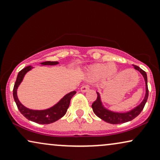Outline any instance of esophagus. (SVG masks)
Masks as SVG:
<instances>
[{"label":"esophagus","mask_w":160,"mask_h":160,"mask_svg":"<svg viewBox=\"0 0 160 160\" xmlns=\"http://www.w3.org/2000/svg\"><path fill=\"white\" fill-rule=\"evenodd\" d=\"M90 86L88 85V84H85V85H83L81 88V91L82 92H87L88 90H89Z\"/></svg>","instance_id":"obj_1"}]
</instances>
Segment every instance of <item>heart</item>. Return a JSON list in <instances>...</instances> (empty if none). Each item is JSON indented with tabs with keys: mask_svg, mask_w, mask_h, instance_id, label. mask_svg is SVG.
Segmentation results:
<instances>
[{
	"mask_svg": "<svg viewBox=\"0 0 160 160\" xmlns=\"http://www.w3.org/2000/svg\"><path fill=\"white\" fill-rule=\"evenodd\" d=\"M117 72V68L114 64H96L88 69V74L93 78H100L102 77H111Z\"/></svg>",
	"mask_w": 160,
	"mask_h": 160,
	"instance_id": "b5f03b06",
	"label": "heart"
}]
</instances>
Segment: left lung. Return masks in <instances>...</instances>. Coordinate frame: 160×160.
<instances>
[{
	"label": "left lung",
	"instance_id": "8db88e82",
	"mask_svg": "<svg viewBox=\"0 0 160 160\" xmlns=\"http://www.w3.org/2000/svg\"><path fill=\"white\" fill-rule=\"evenodd\" d=\"M134 66V68L136 70L141 72L142 75L144 78L145 81V86H146V93H145V96L142 102L139 104V106H137V108H134L133 110H132L131 111L128 112V113H114V112H111L110 110H108L102 107L101 100H100V96L98 92L97 93V98L96 99V101L93 102L92 104V108L93 110L94 113L96 114L98 117H99L100 119L104 120V122H108V123L113 124H122L125 123V122L131 121L134 118L139 115L141 113L142 110H143L144 107H145V103H146L148 98V78H147V74L143 70H142L141 68H139L138 66Z\"/></svg>",
	"mask_w": 160,
	"mask_h": 160
}]
</instances>
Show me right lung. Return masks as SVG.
Here are the masks:
<instances>
[{"label": "right lung", "instance_id": "obj_1", "mask_svg": "<svg viewBox=\"0 0 160 160\" xmlns=\"http://www.w3.org/2000/svg\"><path fill=\"white\" fill-rule=\"evenodd\" d=\"M58 64L57 62H44L41 63V64L44 65H55ZM32 68V67L28 66L26 67L23 70H21L18 74L16 81H15V85H14L13 88V97L14 100H15V103L18 108L19 111L21 113L25 116L27 119L30 120V121L36 122L38 124H50L52 122H55L57 120L63 117L67 113L69 105L70 103V99L72 98L75 94L76 93V91L70 92V93L67 94L64 97H63L62 99L56 104V105L53 106L52 108H49L47 110H29L28 108H25L24 106L21 104L19 102L18 98L17 96V89L18 88L19 84L22 82L24 75L30 70Z\"/></svg>", "mask_w": 160, "mask_h": 160}]
</instances>
